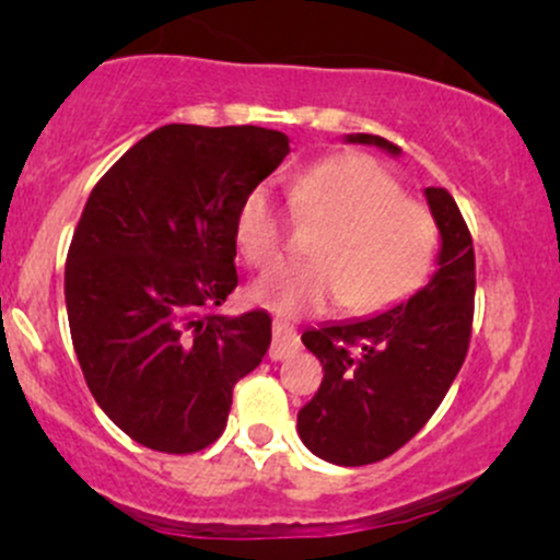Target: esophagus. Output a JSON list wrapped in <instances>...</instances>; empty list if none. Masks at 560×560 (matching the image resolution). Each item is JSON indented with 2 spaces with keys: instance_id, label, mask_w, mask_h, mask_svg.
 Wrapping results in <instances>:
<instances>
[{
  "instance_id": "esophagus-1",
  "label": "esophagus",
  "mask_w": 560,
  "mask_h": 560,
  "mask_svg": "<svg viewBox=\"0 0 560 560\" xmlns=\"http://www.w3.org/2000/svg\"><path fill=\"white\" fill-rule=\"evenodd\" d=\"M300 350V334L294 329L289 320H273V342H271V350H268V355H271V361H287V358H292L294 352Z\"/></svg>"
}]
</instances>
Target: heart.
Masks as SVG:
<instances>
[{
  "label": "heart",
  "instance_id": "obj_1",
  "mask_svg": "<svg viewBox=\"0 0 560 560\" xmlns=\"http://www.w3.org/2000/svg\"><path fill=\"white\" fill-rule=\"evenodd\" d=\"M289 208L324 226L311 262H287L255 281L249 294L281 316L318 313L339 300L352 316L400 305L434 273L440 226L427 205L405 197L402 184L369 155H337L311 165L289 186ZM289 215L268 184L240 202L234 240L242 258L271 268L287 247Z\"/></svg>",
  "mask_w": 560,
  "mask_h": 560
}]
</instances>
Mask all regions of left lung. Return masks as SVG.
<instances>
[{"label":"left lung","instance_id":"obj_1","mask_svg":"<svg viewBox=\"0 0 560 560\" xmlns=\"http://www.w3.org/2000/svg\"><path fill=\"white\" fill-rule=\"evenodd\" d=\"M350 141L400 152L371 133ZM427 199L442 234L434 279L374 318L302 334L324 382L298 413V432L329 464L365 466L397 453L427 427L466 361L477 292L471 231L447 189L429 186Z\"/></svg>","mask_w":560,"mask_h":560}]
</instances>
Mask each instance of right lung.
I'll return each instance as SVG.
<instances>
[{
    "label": "right lung",
    "instance_id": "add662e5",
    "mask_svg": "<svg viewBox=\"0 0 560 560\" xmlns=\"http://www.w3.org/2000/svg\"><path fill=\"white\" fill-rule=\"evenodd\" d=\"M287 152L271 128L171 124L89 195L66 260L70 337L94 400L139 445H213L234 384L271 347L268 313L218 307L240 284V202Z\"/></svg>",
    "mask_w": 560,
    "mask_h": 560
}]
</instances>
